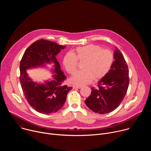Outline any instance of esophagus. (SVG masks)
<instances>
[{
	"label": "esophagus",
	"instance_id": "esophagus-1",
	"mask_svg": "<svg viewBox=\"0 0 151 151\" xmlns=\"http://www.w3.org/2000/svg\"><path fill=\"white\" fill-rule=\"evenodd\" d=\"M82 87L80 85H73V88L76 89V88H81Z\"/></svg>",
	"mask_w": 151,
	"mask_h": 151
}]
</instances>
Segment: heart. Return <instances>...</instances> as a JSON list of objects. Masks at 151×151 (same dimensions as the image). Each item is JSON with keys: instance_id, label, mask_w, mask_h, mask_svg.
Returning a JSON list of instances; mask_svg holds the SVG:
<instances>
[{"instance_id": "b5f03b06", "label": "heart", "mask_w": 151, "mask_h": 151, "mask_svg": "<svg viewBox=\"0 0 151 151\" xmlns=\"http://www.w3.org/2000/svg\"><path fill=\"white\" fill-rule=\"evenodd\" d=\"M78 60L85 61L82 66L83 70L76 72L70 79L73 84L83 85L103 78L111 68L114 62V55L108 50L95 45H88L78 47L73 53L68 52L63 60L66 71L73 74L77 69Z\"/></svg>"}]
</instances>
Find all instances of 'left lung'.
Listing matches in <instances>:
<instances>
[{"label":"left lung","mask_w":151,"mask_h":151,"mask_svg":"<svg viewBox=\"0 0 151 151\" xmlns=\"http://www.w3.org/2000/svg\"><path fill=\"white\" fill-rule=\"evenodd\" d=\"M114 61L109 72L102 78L99 88H91L90 96L85 100L88 108L96 113H109L120 104L126 95L128 84V69L121 52L115 48Z\"/></svg>","instance_id":"8db88e82"}]
</instances>
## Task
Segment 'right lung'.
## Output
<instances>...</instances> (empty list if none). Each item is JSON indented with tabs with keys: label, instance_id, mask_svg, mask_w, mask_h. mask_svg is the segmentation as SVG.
Instances as JSON below:
<instances>
[{
	"label": "right lung",
	"instance_id": "add662e5",
	"mask_svg": "<svg viewBox=\"0 0 151 151\" xmlns=\"http://www.w3.org/2000/svg\"><path fill=\"white\" fill-rule=\"evenodd\" d=\"M66 47L54 42L40 39L33 43L26 50L21 60V88L29 104L41 114L57 112L64 104L68 93L72 89L71 87L62 85L66 76L56 58V55ZM48 64H52L50 70L53 74L51 78L38 83L34 82L28 76L27 70L47 68Z\"/></svg>",
	"mask_w": 151,
	"mask_h": 151
}]
</instances>
